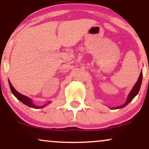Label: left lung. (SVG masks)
Segmentation results:
<instances>
[{"label": "left lung", "instance_id": "1", "mask_svg": "<svg viewBox=\"0 0 149 149\" xmlns=\"http://www.w3.org/2000/svg\"><path fill=\"white\" fill-rule=\"evenodd\" d=\"M142 76H143L142 71H141V73H140L139 77V78H138L137 81H136V83H135V85H134V87H133V88L132 89L130 92V94L128 95V97L127 98V100H126L125 103L123 105L120 106V107H116V108H112V109H121V108H123L125 107H126V106H127V104H129L130 102L134 98L135 96H136V95H137L138 93H139V91L140 90V87H141V81H142Z\"/></svg>", "mask_w": 149, "mask_h": 149}]
</instances>
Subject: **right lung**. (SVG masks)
Here are the masks:
<instances>
[{
	"instance_id": "right-lung-1",
	"label": "right lung",
	"mask_w": 149,
	"mask_h": 149,
	"mask_svg": "<svg viewBox=\"0 0 149 149\" xmlns=\"http://www.w3.org/2000/svg\"><path fill=\"white\" fill-rule=\"evenodd\" d=\"M9 85H10V90H11L12 93L15 95V97H16L17 100H19L20 102H22L23 104H24L25 105L28 106V107H29L31 108H33V109H40V108H43L44 107H45L46 106V105H43V106H40V107H37V106H36L35 104H33V103L32 102V101L30 98H29V97H27L26 96H24V95H22V94H20L19 92L17 91V90L14 88V87L12 85L11 83L10 82V80H9ZM49 103H50V102H49Z\"/></svg>"
}]
</instances>
